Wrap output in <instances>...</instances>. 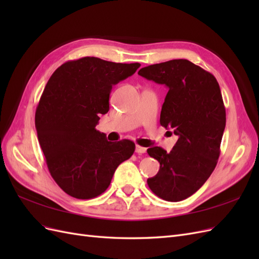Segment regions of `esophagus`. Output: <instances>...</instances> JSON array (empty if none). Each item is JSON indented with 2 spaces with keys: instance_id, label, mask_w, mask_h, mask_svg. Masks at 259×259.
I'll return each instance as SVG.
<instances>
[{
  "instance_id": "obj_1",
  "label": "esophagus",
  "mask_w": 259,
  "mask_h": 259,
  "mask_svg": "<svg viewBox=\"0 0 259 259\" xmlns=\"http://www.w3.org/2000/svg\"><path fill=\"white\" fill-rule=\"evenodd\" d=\"M147 151V149L145 147H142V146H136V152L142 154V153H145Z\"/></svg>"
}]
</instances>
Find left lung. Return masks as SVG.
I'll use <instances>...</instances> for the list:
<instances>
[{"mask_svg":"<svg viewBox=\"0 0 259 259\" xmlns=\"http://www.w3.org/2000/svg\"><path fill=\"white\" fill-rule=\"evenodd\" d=\"M138 74L168 88L160 124L178 136L170 152L161 147L147 150L160 163L148 186L163 200L183 201L204 185L221 154L226 109L219 84L213 74L187 59L148 66Z\"/></svg>","mask_w":259,"mask_h":259,"instance_id":"1","label":"left lung"}]
</instances>
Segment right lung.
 <instances>
[{"mask_svg":"<svg viewBox=\"0 0 259 259\" xmlns=\"http://www.w3.org/2000/svg\"><path fill=\"white\" fill-rule=\"evenodd\" d=\"M139 67L83 57L62 64L46 84L35 111L38 143L53 179L71 197L104 193L116 167L134 153L131 140L108 142L95 126L109 111L112 86Z\"/></svg>","mask_w":259,"mask_h":259,"instance_id":"1","label":"right lung"}]
</instances>
